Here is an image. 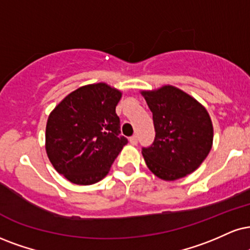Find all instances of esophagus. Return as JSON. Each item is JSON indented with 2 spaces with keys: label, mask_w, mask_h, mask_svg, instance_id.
Listing matches in <instances>:
<instances>
[{
  "label": "esophagus",
  "mask_w": 250,
  "mask_h": 250,
  "mask_svg": "<svg viewBox=\"0 0 250 250\" xmlns=\"http://www.w3.org/2000/svg\"><path fill=\"white\" fill-rule=\"evenodd\" d=\"M130 143L132 145H137L138 144V135H132V137L130 138Z\"/></svg>",
  "instance_id": "1"
}]
</instances>
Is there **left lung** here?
<instances>
[{
    "mask_svg": "<svg viewBox=\"0 0 250 250\" xmlns=\"http://www.w3.org/2000/svg\"><path fill=\"white\" fill-rule=\"evenodd\" d=\"M153 113L155 139L143 147L147 167L165 181L195 171L210 153L213 126L195 98L172 85L141 92Z\"/></svg>",
    "mask_w": 250,
    "mask_h": 250,
    "instance_id": "left-lung-1",
    "label": "left lung"
}]
</instances>
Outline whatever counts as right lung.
Listing matches in <instances>:
<instances>
[{
	"label": "right lung",
	"mask_w": 250,
	"mask_h": 250,
	"mask_svg": "<svg viewBox=\"0 0 250 250\" xmlns=\"http://www.w3.org/2000/svg\"><path fill=\"white\" fill-rule=\"evenodd\" d=\"M122 92L106 83L81 87L55 106L46 125V153L67 180L90 186L107 175L127 144L116 106Z\"/></svg>",
	"instance_id": "1"
}]
</instances>
